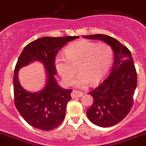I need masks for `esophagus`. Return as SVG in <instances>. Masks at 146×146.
I'll list each match as a JSON object with an SVG mask.
<instances>
[{"label": "esophagus", "instance_id": "esophagus-1", "mask_svg": "<svg viewBox=\"0 0 146 146\" xmlns=\"http://www.w3.org/2000/svg\"><path fill=\"white\" fill-rule=\"evenodd\" d=\"M83 93L80 92V91H77V90H73V92H71V97L73 98H80V97L82 96Z\"/></svg>", "mask_w": 146, "mask_h": 146}]
</instances>
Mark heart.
Segmentation results:
<instances>
[{
    "instance_id": "heart-1",
    "label": "heart",
    "mask_w": 146,
    "mask_h": 146,
    "mask_svg": "<svg viewBox=\"0 0 146 146\" xmlns=\"http://www.w3.org/2000/svg\"><path fill=\"white\" fill-rule=\"evenodd\" d=\"M65 55L56 57L55 68L66 85L71 83L78 68L80 74L73 83L78 88L88 82L91 85L100 83L110 71L113 60L110 46L87 40L72 43L66 48Z\"/></svg>"
}]
</instances>
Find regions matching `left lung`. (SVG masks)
<instances>
[{
	"mask_svg": "<svg viewBox=\"0 0 146 146\" xmlns=\"http://www.w3.org/2000/svg\"><path fill=\"white\" fill-rule=\"evenodd\" d=\"M105 42L114 51V60L110 74L98 88L89 92L93 98L87 117L100 127H110L123 120L133 105L137 74L131 51L114 38L104 35L82 36Z\"/></svg>",
	"mask_w": 146,
	"mask_h": 146,
	"instance_id": "1",
	"label": "left lung"
}]
</instances>
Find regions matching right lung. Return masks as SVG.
Masks as SVG:
<instances>
[{
	"instance_id": "add662e5",
	"label": "right lung",
	"mask_w": 146,
	"mask_h": 146,
	"mask_svg": "<svg viewBox=\"0 0 146 146\" xmlns=\"http://www.w3.org/2000/svg\"><path fill=\"white\" fill-rule=\"evenodd\" d=\"M77 38L78 36L39 38L28 44L19 56L13 76L15 104L23 119L36 129L51 131L64 119L66 105L71 100L72 90L64 89L56 80L55 57L68 42ZM35 61L44 65L47 81L40 91L32 93L20 85L18 73L21 67Z\"/></svg>"
}]
</instances>
